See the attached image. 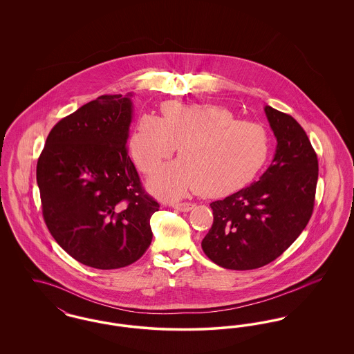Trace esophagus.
Here are the masks:
<instances>
[{
	"label": "esophagus",
	"instance_id": "esophagus-1",
	"mask_svg": "<svg viewBox=\"0 0 354 354\" xmlns=\"http://www.w3.org/2000/svg\"><path fill=\"white\" fill-rule=\"evenodd\" d=\"M175 209H178V211H180V212H188V211H191L194 207H195V204L194 203H175L174 205H172Z\"/></svg>",
	"mask_w": 354,
	"mask_h": 354
}]
</instances>
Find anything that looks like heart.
Listing matches in <instances>:
<instances>
[{"label":"heart","instance_id":"obj_1","mask_svg":"<svg viewBox=\"0 0 354 354\" xmlns=\"http://www.w3.org/2000/svg\"><path fill=\"white\" fill-rule=\"evenodd\" d=\"M162 114L142 115L130 138L135 165L146 175L156 172L179 146L180 159L150 182L160 198L178 199L189 189L205 198L227 196L248 185L268 159L267 129L236 120L227 107L167 102Z\"/></svg>","mask_w":354,"mask_h":354}]
</instances>
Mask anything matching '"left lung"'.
<instances>
[{
  "instance_id": "left-lung-1",
  "label": "left lung",
  "mask_w": 354,
  "mask_h": 354,
  "mask_svg": "<svg viewBox=\"0 0 354 354\" xmlns=\"http://www.w3.org/2000/svg\"><path fill=\"white\" fill-rule=\"evenodd\" d=\"M277 139L276 153L260 180L209 205L214 223L204 253L227 270L264 267L286 251L312 216L319 160L299 122L264 109Z\"/></svg>"
}]
</instances>
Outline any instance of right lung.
Masks as SVG:
<instances>
[{
  "label": "right lung",
  "instance_id": "obj_1",
  "mask_svg": "<svg viewBox=\"0 0 354 354\" xmlns=\"http://www.w3.org/2000/svg\"><path fill=\"white\" fill-rule=\"evenodd\" d=\"M130 97L101 95L61 119L37 162L51 236L77 261L97 270H117L142 257L159 209L127 151Z\"/></svg>",
  "mask_w": 354,
  "mask_h": 354
}]
</instances>
